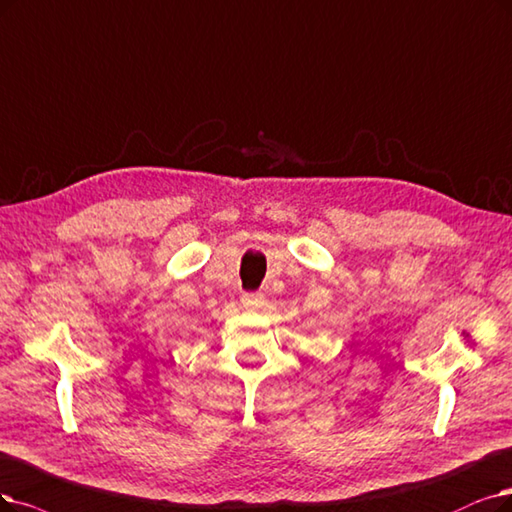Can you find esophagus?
I'll return each mask as SVG.
<instances>
[{
	"label": "esophagus",
	"instance_id": "34e87169",
	"mask_svg": "<svg viewBox=\"0 0 512 512\" xmlns=\"http://www.w3.org/2000/svg\"><path fill=\"white\" fill-rule=\"evenodd\" d=\"M261 304H263V299L257 293H244L242 295V306L244 308H261Z\"/></svg>",
	"mask_w": 512,
	"mask_h": 512
}]
</instances>
